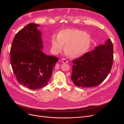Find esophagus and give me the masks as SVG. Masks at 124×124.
<instances>
[{
    "instance_id": "34e87169",
    "label": "esophagus",
    "mask_w": 124,
    "mask_h": 124,
    "mask_svg": "<svg viewBox=\"0 0 124 124\" xmlns=\"http://www.w3.org/2000/svg\"><path fill=\"white\" fill-rule=\"evenodd\" d=\"M61 61L63 62V63H68V61L65 58H63L61 60Z\"/></svg>"
}]
</instances>
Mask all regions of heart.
I'll list each match as a JSON object with an SVG mask.
<instances>
[{"label": "heart", "mask_w": 124, "mask_h": 124, "mask_svg": "<svg viewBox=\"0 0 124 124\" xmlns=\"http://www.w3.org/2000/svg\"><path fill=\"white\" fill-rule=\"evenodd\" d=\"M56 38L53 37L51 39L53 50L59 53L64 46V53L72 58L79 57L85 54L91 43L89 34L76 29L63 30L58 32Z\"/></svg>", "instance_id": "b5f03b06"}]
</instances>
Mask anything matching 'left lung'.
Segmentation results:
<instances>
[{"label":"left lung","mask_w":124,"mask_h":124,"mask_svg":"<svg viewBox=\"0 0 124 124\" xmlns=\"http://www.w3.org/2000/svg\"><path fill=\"white\" fill-rule=\"evenodd\" d=\"M113 60V45L110 39H108L105 45L72 60L71 80L77 86L99 85L110 72Z\"/></svg>","instance_id":"8db88e82"}]
</instances>
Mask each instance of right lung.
I'll list each match as a JSON object with an SVG mask.
<instances>
[{"mask_svg": "<svg viewBox=\"0 0 124 124\" xmlns=\"http://www.w3.org/2000/svg\"><path fill=\"white\" fill-rule=\"evenodd\" d=\"M39 25L31 23L19 31L12 41L10 61L17 81L31 89L48 84L58 58L43 53Z\"/></svg>", "mask_w": 124, "mask_h": 124, "instance_id": "right-lung-1", "label": "right lung"}]
</instances>
